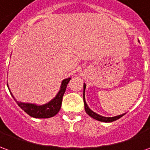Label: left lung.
Here are the masks:
<instances>
[{
  "label": "left lung",
  "instance_id": "obj_1",
  "mask_svg": "<svg viewBox=\"0 0 150 150\" xmlns=\"http://www.w3.org/2000/svg\"><path fill=\"white\" fill-rule=\"evenodd\" d=\"M85 88H86V85L83 84V102H84V108L85 111H86V112L87 114H88L89 116L92 117L93 119L95 120H97L99 121H102V122H112V121H115L116 120H118L120 117H122L125 113H124L122 115H119V116H112V117H105V116H100L99 114L97 113L94 112L93 111H91L89 108H88V104L86 103V101H85Z\"/></svg>",
  "mask_w": 150,
  "mask_h": 150
}]
</instances>
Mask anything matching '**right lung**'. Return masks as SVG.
I'll list each match as a JSON object with an SVG mask.
<instances>
[{
	"instance_id": "obj_1",
	"label": "right lung",
	"mask_w": 150,
	"mask_h": 150,
	"mask_svg": "<svg viewBox=\"0 0 150 150\" xmlns=\"http://www.w3.org/2000/svg\"><path fill=\"white\" fill-rule=\"evenodd\" d=\"M71 79V78H67L62 80L61 88H60V90L58 92L57 96L53 99L52 100H50L49 103L46 104L36 105V104H25V103L18 102L15 99L14 100L17 102V104H18V106L27 113L28 115H30L32 117H34V118H50V117H52V116H55L61 108L62 96L65 93L67 86L68 84ZM12 96H13V98H14L13 95H12Z\"/></svg>"
}]
</instances>
